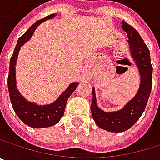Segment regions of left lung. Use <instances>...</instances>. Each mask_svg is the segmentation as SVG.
Here are the masks:
<instances>
[{"label":"left lung","mask_w":160,"mask_h":160,"mask_svg":"<svg viewBox=\"0 0 160 160\" xmlns=\"http://www.w3.org/2000/svg\"><path fill=\"white\" fill-rule=\"evenodd\" d=\"M122 27L128 37V42L130 55L139 69V90L133 98L121 110L116 112H104L97 104L95 87H93V100L91 105V112L96 124L104 130L116 133L129 129L142 116L151 93L153 75L150 51L140 33L124 20L122 21Z\"/></svg>","instance_id":"obj_1"}]
</instances>
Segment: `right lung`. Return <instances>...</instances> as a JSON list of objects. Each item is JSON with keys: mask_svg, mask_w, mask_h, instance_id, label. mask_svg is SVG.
<instances>
[{"mask_svg": "<svg viewBox=\"0 0 160 160\" xmlns=\"http://www.w3.org/2000/svg\"><path fill=\"white\" fill-rule=\"evenodd\" d=\"M56 14L49 15L43 19L36 21L32 24L27 32L20 36L18 40L17 46L15 48L14 53L10 59L9 75H8V91L10 96V100L12 107L18 116V118L27 126L34 128H45L56 125L60 119L63 116L65 105L69 97L73 94L78 85V82H72L69 86L59 96V98L52 103L48 105H38L36 103L28 101L22 95L18 92L17 88L16 79V64L18 61V52L20 48L27 43L32 36L35 29L44 21L54 18Z\"/></svg>", "mask_w": 160, "mask_h": 160, "instance_id": "right-lung-1", "label": "right lung"}]
</instances>
